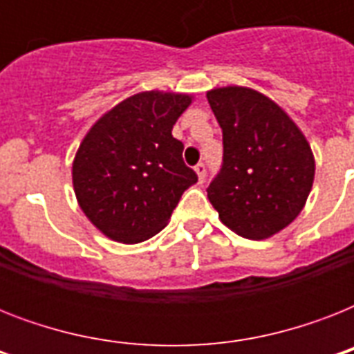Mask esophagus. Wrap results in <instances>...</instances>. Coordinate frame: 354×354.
Listing matches in <instances>:
<instances>
[{
	"mask_svg": "<svg viewBox=\"0 0 354 354\" xmlns=\"http://www.w3.org/2000/svg\"><path fill=\"white\" fill-rule=\"evenodd\" d=\"M194 171H196V174H198V182L202 183L205 180V172H207V169H205V163H198V165L194 167Z\"/></svg>",
	"mask_w": 354,
	"mask_h": 354,
	"instance_id": "1",
	"label": "esophagus"
}]
</instances>
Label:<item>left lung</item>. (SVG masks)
<instances>
[{
  "label": "left lung",
  "instance_id": "left-lung-1",
  "mask_svg": "<svg viewBox=\"0 0 354 354\" xmlns=\"http://www.w3.org/2000/svg\"><path fill=\"white\" fill-rule=\"evenodd\" d=\"M222 128L224 163L207 187L218 218L236 235L263 241L285 230L313 189L314 154L283 108L246 86L207 91Z\"/></svg>",
  "mask_w": 354,
  "mask_h": 354
}]
</instances>
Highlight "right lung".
Masks as SVG:
<instances>
[{
	"instance_id": "add662e5",
	"label": "right lung",
	"mask_w": 354,
	"mask_h": 354,
	"mask_svg": "<svg viewBox=\"0 0 354 354\" xmlns=\"http://www.w3.org/2000/svg\"><path fill=\"white\" fill-rule=\"evenodd\" d=\"M193 102L187 93L141 91L88 130L73 160L80 209L101 233L136 244L160 233L198 176L183 163L172 127Z\"/></svg>"
}]
</instances>
